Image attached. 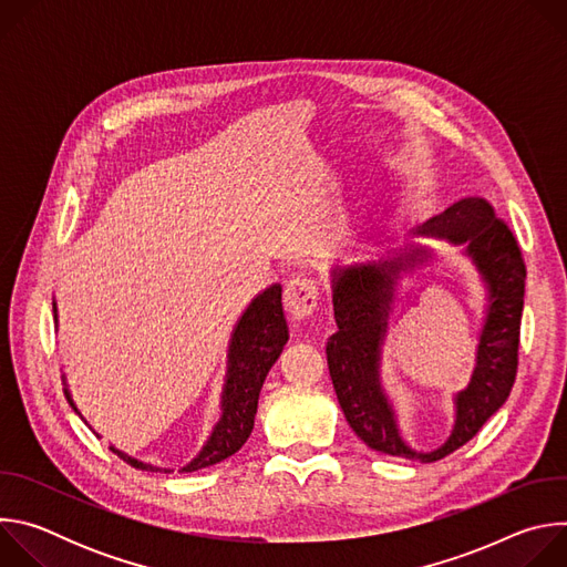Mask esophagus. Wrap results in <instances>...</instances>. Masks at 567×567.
Segmentation results:
<instances>
[{
	"instance_id": "1",
	"label": "esophagus",
	"mask_w": 567,
	"mask_h": 567,
	"mask_svg": "<svg viewBox=\"0 0 567 567\" xmlns=\"http://www.w3.org/2000/svg\"><path fill=\"white\" fill-rule=\"evenodd\" d=\"M318 305V285L309 278H293L285 287V309L293 318H307Z\"/></svg>"
}]
</instances>
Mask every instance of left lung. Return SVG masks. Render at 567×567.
<instances>
[{
    "instance_id": "left-lung-1",
    "label": "left lung",
    "mask_w": 567,
    "mask_h": 567,
    "mask_svg": "<svg viewBox=\"0 0 567 567\" xmlns=\"http://www.w3.org/2000/svg\"><path fill=\"white\" fill-rule=\"evenodd\" d=\"M413 237L446 239L460 247L484 289L475 363L468 383L453 392V426L431 451L413 449L401 433L394 403L381 379L388 320L403 276L435 260V249L422 241L385 245L374 258L337 262L330 269L332 302L339 332L328 341L330 377L352 431L374 451L435 462L464 446L507 401L518 365V334L525 298V265L520 249L494 206L482 197L453 202L440 215L411 230Z\"/></svg>"
}]
</instances>
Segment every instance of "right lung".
Instances as JSON below:
<instances>
[{
	"label": "right lung",
	"instance_id": "obj_1",
	"mask_svg": "<svg viewBox=\"0 0 567 567\" xmlns=\"http://www.w3.org/2000/svg\"><path fill=\"white\" fill-rule=\"evenodd\" d=\"M53 318H55V328H58L55 300H53ZM287 341H289V328H287V318L282 311V287H280V282H274L265 291H260L237 318L235 328L230 332L228 352H226V377H224V385H221L219 420L213 426L202 451L188 464H184L179 471L190 473V471H199L204 466L217 464V462L230 457L233 453H237L241 449V444L249 440V435L254 431V420L258 413V399H260L262 383H265L271 365L282 354ZM62 383H64V394H66V401L71 403V409L80 417H83V413L78 411L75 401L71 396L64 374H62ZM85 424L90 426L87 420H85ZM96 437H101V435L96 433ZM110 449L121 460L132 464L134 468L161 471V473L175 471L168 466H156V464L143 462L138 457H132L130 453L116 449L114 444Z\"/></svg>",
	"mask_w": 567,
	"mask_h": 567
}]
</instances>
